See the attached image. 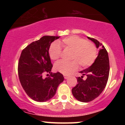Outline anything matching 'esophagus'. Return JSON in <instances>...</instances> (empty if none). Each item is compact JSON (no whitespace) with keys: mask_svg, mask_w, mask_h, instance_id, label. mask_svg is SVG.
<instances>
[{"mask_svg":"<svg viewBox=\"0 0 125 125\" xmlns=\"http://www.w3.org/2000/svg\"><path fill=\"white\" fill-rule=\"evenodd\" d=\"M63 77H64V78L65 79H66L68 78V76L66 75V74H64Z\"/></svg>","mask_w":125,"mask_h":125,"instance_id":"esophagus-1","label":"esophagus"}]
</instances>
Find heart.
Masks as SVG:
<instances>
[{"mask_svg": "<svg viewBox=\"0 0 125 125\" xmlns=\"http://www.w3.org/2000/svg\"><path fill=\"white\" fill-rule=\"evenodd\" d=\"M72 51L71 62L59 61L54 64V69L64 74H69L81 68H86L94 63L97 57V49L93 43L77 36H71L51 44L49 54L51 59L55 61L61 57L62 48Z\"/></svg>", "mask_w": 125, "mask_h": 125, "instance_id": "b5f03b06", "label": "heart"}]
</instances>
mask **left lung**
Returning <instances> with one entry per match:
<instances>
[{"mask_svg": "<svg viewBox=\"0 0 125 125\" xmlns=\"http://www.w3.org/2000/svg\"><path fill=\"white\" fill-rule=\"evenodd\" d=\"M87 38L94 42L100 51L94 63L80 72L82 76L76 78L77 83L72 89L74 97L82 102L92 101L100 95L107 84L110 70L108 53L104 46L95 39ZM83 75L87 76L86 80L83 79Z\"/></svg>", "mask_w": 125, "mask_h": 125, "instance_id": "obj_1", "label": "left lung"}]
</instances>
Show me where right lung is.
<instances>
[{"mask_svg": "<svg viewBox=\"0 0 125 125\" xmlns=\"http://www.w3.org/2000/svg\"><path fill=\"white\" fill-rule=\"evenodd\" d=\"M59 36H44L31 43L21 52L18 62V75L23 89L31 99L43 102L52 98L64 77L51 72L53 64L49 54L52 42ZM46 73L49 77H42Z\"/></svg>", "mask_w": 125, "mask_h": 125, "instance_id": "right-lung-1", "label": "right lung"}]
</instances>
